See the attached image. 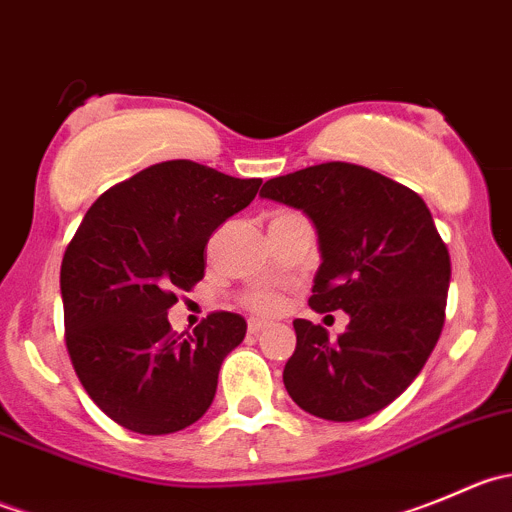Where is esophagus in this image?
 I'll return each mask as SVG.
<instances>
[{
	"label": "esophagus",
	"instance_id": "esophagus-1",
	"mask_svg": "<svg viewBox=\"0 0 512 512\" xmlns=\"http://www.w3.org/2000/svg\"><path fill=\"white\" fill-rule=\"evenodd\" d=\"M265 327L267 322H262V319H250V322H247V332L250 334H260Z\"/></svg>",
	"mask_w": 512,
	"mask_h": 512
}]
</instances>
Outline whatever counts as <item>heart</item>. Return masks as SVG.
Masks as SVG:
<instances>
[{
  "label": "heart",
  "instance_id": "obj_1",
  "mask_svg": "<svg viewBox=\"0 0 512 512\" xmlns=\"http://www.w3.org/2000/svg\"><path fill=\"white\" fill-rule=\"evenodd\" d=\"M245 307L257 314H277L282 309V294L275 289H255L245 297Z\"/></svg>",
  "mask_w": 512,
  "mask_h": 512
}]
</instances>
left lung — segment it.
I'll list each match as a JSON object with an SVG mask.
<instances>
[{
    "label": "left lung",
    "instance_id": "8db88e82",
    "mask_svg": "<svg viewBox=\"0 0 512 512\" xmlns=\"http://www.w3.org/2000/svg\"><path fill=\"white\" fill-rule=\"evenodd\" d=\"M260 195L317 227L322 265L309 307L349 314L337 339L294 319L287 394L327 421L376 414L416 379L446 319L451 257L431 210L406 185L342 160L267 180Z\"/></svg>",
    "mask_w": 512,
    "mask_h": 512
}]
</instances>
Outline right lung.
I'll return each mask as SVG.
<instances>
[{"label":"right lung","mask_w":512,"mask_h":512,"mask_svg":"<svg viewBox=\"0 0 512 512\" xmlns=\"http://www.w3.org/2000/svg\"><path fill=\"white\" fill-rule=\"evenodd\" d=\"M260 183L165 160L108 188L71 237L61 262L66 349L86 394L118 426L163 436L213 404L220 364L247 322L213 312L178 337L168 309L203 280L210 235Z\"/></svg>","instance_id":"obj_1"}]
</instances>
